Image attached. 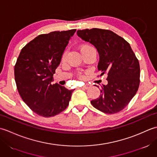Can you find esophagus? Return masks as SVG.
<instances>
[{
    "instance_id": "34e87169",
    "label": "esophagus",
    "mask_w": 157,
    "mask_h": 157,
    "mask_svg": "<svg viewBox=\"0 0 157 157\" xmlns=\"http://www.w3.org/2000/svg\"><path fill=\"white\" fill-rule=\"evenodd\" d=\"M90 84H86V85H84V86H82V89H85V90H87V89H88V88H90Z\"/></svg>"
}]
</instances>
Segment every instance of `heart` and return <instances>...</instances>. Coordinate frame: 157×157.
<instances>
[{
	"mask_svg": "<svg viewBox=\"0 0 157 157\" xmlns=\"http://www.w3.org/2000/svg\"><path fill=\"white\" fill-rule=\"evenodd\" d=\"M90 48H94L92 47V46H91L89 44H82L81 46H80V51H84V50H86V49H90ZM65 57V54H64L63 55V59H64ZM79 76L80 77V78H82V75L81 74H79Z\"/></svg>",
	"mask_w": 157,
	"mask_h": 157,
	"instance_id": "b5f03b06",
	"label": "heart"
}]
</instances>
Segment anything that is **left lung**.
I'll return each mask as SVG.
<instances>
[{
    "label": "left lung",
    "instance_id": "obj_1",
    "mask_svg": "<svg viewBox=\"0 0 157 157\" xmlns=\"http://www.w3.org/2000/svg\"><path fill=\"white\" fill-rule=\"evenodd\" d=\"M77 34L97 49L100 76L107 74L108 84L102 86L101 95L91 104L107 114L121 111L135 96L140 85V64L131 46L108 29H86L78 30Z\"/></svg>",
    "mask_w": 157,
    "mask_h": 157
}]
</instances>
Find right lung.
Segmentation results:
<instances>
[{
    "label": "right lung",
    "instance_id": "add662e5",
    "mask_svg": "<svg viewBox=\"0 0 157 157\" xmlns=\"http://www.w3.org/2000/svg\"><path fill=\"white\" fill-rule=\"evenodd\" d=\"M76 29L55 31L38 36L23 47L15 65L19 95L32 111L50 117L64 111L72 92L56 83L53 74L59 65L69 40Z\"/></svg>",
    "mask_w": 157,
    "mask_h": 157
}]
</instances>
